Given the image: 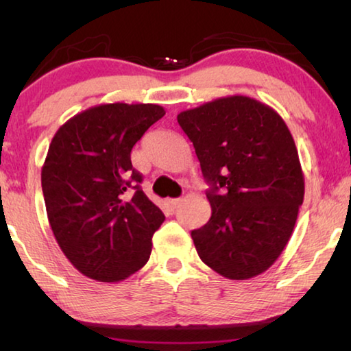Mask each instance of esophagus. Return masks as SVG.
Returning a JSON list of instances; mask_svg holds the SVG:
<instances>
[{
    "instance_id": "esophagus-1",
    "label": "esophagus",
    "mask_w": 351,
    "mask_h": 351,
    "mask_svg": "<svg viewBox=\"0 0 351 351\" xmlns=\"http://www.w3.org/2000/svg\"><path fill=\"white\" fill-rule=\"evenodd\" d=\"M180 203H181V198H175V199H169L167 201V206H169L170 210H175L176 207L180 206Z\"/></svg>"
}]
</instances>
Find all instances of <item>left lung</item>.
I'll return each instance as SVG.
<instances>
[{"label": "left lung", "mask_w": 351, "mask_h": 351, "mask_svg": "<svg viewBox=\"0 0 351 351\" xmlns=\"http://www.w3.org/2000/svg\"><path fill=\"white\" fill-rule=\"evenodd\" d=\"M178 123L209 184L212 217L192 230L199 258L232 280L261 274L287 246L304 203V173L287 123L246 96L182 111Z\"/></svg>", "instance_id": "8db88e82"}]
</instances>
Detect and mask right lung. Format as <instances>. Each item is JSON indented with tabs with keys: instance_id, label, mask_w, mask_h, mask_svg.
Listing matches in <instances>:
<instances>
[{
	"instance_id": "obj_1",
	"label": "right lung",
	"mask_w": 351,
	"mask_h": 351,
	"mask_svg": "<svg viewBox=\"0 0 351 351\" xmlns=\"http://www.w3.org/2000/svg\"><path fill=\"white\" fill-rule=\"evenodd\" d=\"M165 114L153 104H105L58 128L41 189L58 246L83 276L121 282L144 266L165 219L142 192L132 148Z\"/></svg>"
}]
</instances>
